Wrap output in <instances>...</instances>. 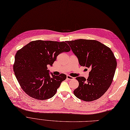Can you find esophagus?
I'll return each instance as SVG.
<instances>
[{
  "mask_svg": "<svg viewBox=\"0 0 130 130\" xmlns=\"http://www.w3.org/2000/svg\"><path fill=\"white\" fill-rule=\"evenodd\" d=\"M67 79H68V80H72V79H74V77H71V76H70L68 75V76H67Z\"/></svg>",
  "mask_w": 130,
  "mask_h": 130,
  "instance_id": "1",
  "label": "esophagus"
}]
</instances>
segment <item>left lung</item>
<instances>
[{"label":"left lung","mask_w":130,"mask_h":130,"mask_svg":"<svg viewBox=\"0 0 130 130\" xmlns=\"http://www.w3.org/2000/svg\"><path fill=\"white\" fill-rule=\"evenodd\" d=\"M81 66L91 68L89 77H76L79 86L73 91L79 99L91 102L102 96L110 87L117 63L110 49L96 40L67 41Z\"/></svg>","instance_id":"obj_1"}]
</instances>
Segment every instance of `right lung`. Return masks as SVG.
Wrapping results in <instances>:
<instances>
[{
	"mask_svg": "<svg viewBox=\"0 0 130 130\" xmlns=\"http://www.w3.org/2000/svg\"><path fill=\"white\" fill-rule=\"evenodd\" d=\"M66 42L36 40L29 42L15 55L13 69L21 88L30 97L45 100L56 93L67 76L49 73L47 66H52L59 54L69 52Z\"/></svg>",
	"mask_w": 130,
	"mask_h": 130,
	"instance_id": "obj_1",
	"label": "right lung"
}]
</instances>
